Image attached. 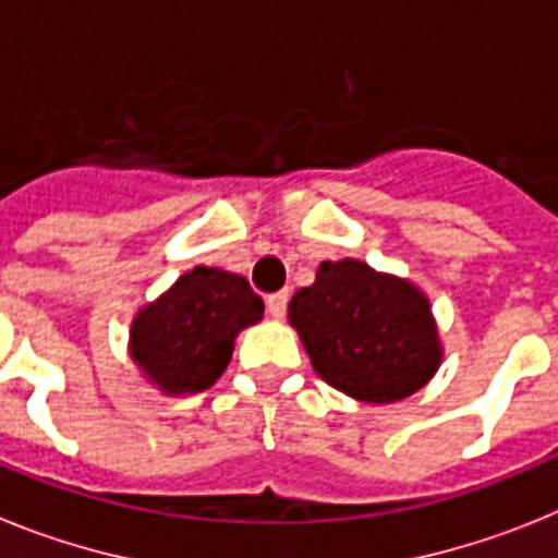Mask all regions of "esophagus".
Here are the masks:
<instances>
[{
    "label": "esophagus",
    "instance_id": "1",
    "mask_svg": "<svg viewBox=\"0 0 558 558\" xmlns=\"http://www.w3.org/2000/svg\"><path fill=\"white\" fill-rule=\"evenodd\" d=\"M286 303H289V294L286 292H275L266 298V312H269V317L280 319L286 314Z\"/></svg>",
    "mask_w": 558,
    "mask_h": 558
}]
</instances>
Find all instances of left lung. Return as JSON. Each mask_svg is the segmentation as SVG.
<instances>
[{
    "label": "left lung",
    "instance_id": "left-lung-1",
    "mask_svg": "<svg viewBox=\"0 0 558 558\" xmlns=\"http://www.w3.org/2000/svg\"><path fill=\"white\" fill-rule=\"evenodd\" d=\"M289 323L319 379L371 404L413 396L444 356L426 294L353 258L323 260L294 292Z\"/></svg>",
    "mask_w": 558,
    "mask_h": 558
}]
</instances>
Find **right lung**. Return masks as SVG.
Masks as SVG:
<instances>
[{"label":"right lung","instance_id":"obj_1","mask_svg":"<svg viewBox=\"0 0 558 558\" xmlns=\"http://www.w3.org/2000/svg\"><path fill=\"white\" fill-rule=\"evenodd\" d=\"M264 317L246 278L196 266L132 323V360L168 396L202 393L230 365L232 342Z\"/></svg>","mask_w":558,"mask_h":558}]
</instances>
